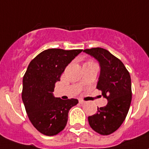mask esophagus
I'll list each match as a JSON object with an SVG mask.
<instances>
[{
  "instance_id": "esophagus-1",
  "label": "esophagus",
  "mask_w": 149,
  "mask_h": 149,
  "mask_svg": "<svg viewBox=\"0 0 149 149\" xmlns=\"http://www.w3.org/2000/svg\"><path fill=\"white\" fill-rule=\"evenodd\" d=\"M79 103L80 104H84L85 101H84L83 100H79Z\"/></svg>"
}]
</instances>
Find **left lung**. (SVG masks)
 I'll use <instances>...</instances> for the list:
<instances>
[{
	"mask_svg": "<svg viewBox=\"0 0 149 149\" xmlns=\"http://www.w3.org/2000/svg\"><path fill=\"white\" fill-rule=\"evenodd\" d=\"M84 53L98 61L100 74L96 88L107 99L104 107L88 117L89 124L101 135L116 131L125 120L132 100L131 78L123 62L107 49L96 47L87 49Z\"/></svg>",
	"mask_w": 149,
	"mask_h": 149,
	"instance_id": "8db88e82",
	"label": "left lung"
}]
</instances>
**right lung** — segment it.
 Listing matches in <instances>:
<instances>
[{"label": "right lung", "instance_id": "obj_1", "mask_svg": "<svg viewBox=\"0 0 149 149\" xmlns=\"http://www.w3.org/2000/svg\"><path fill=\"white\" fill-rule=\"evenodd\" d=\"M82 50L46 49L28 66L22 99L30 121L44 135L54 136L62 131L67 124L68 111L78 103L77 99L55 97L53 92L66 66Z\"/></svg>", "mask_w": 149, "mask_h": 149}]
</instances>
